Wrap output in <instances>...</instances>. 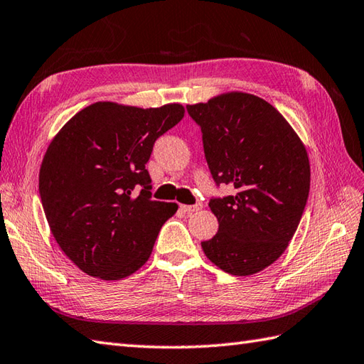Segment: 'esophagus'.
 Instances as JSON below:
<instances>
[{
  "instance_id": "obj_1",
  "label": "esophagus",
  "mask_w": 364,
  "mask_h": 364,
  "mask_svg": "<svg viewBox=\"0 0 364 364\" xmlns=\"http://www.w3.org/2000/svg\"><path fill=\"white\" fill-rule=\"evenodd\" d=\"M180 208L184 213L192 214V213H197L198 210H202V205H200V203H197V205H181Z\"/></svg>"
}]
</instances>
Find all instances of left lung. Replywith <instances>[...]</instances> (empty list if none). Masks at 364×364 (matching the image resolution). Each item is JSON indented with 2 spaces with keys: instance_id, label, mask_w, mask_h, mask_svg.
Returning a JSON list of instances; mask_svg holds the SVG:
<instances>
[{
  "instance_id": "obj_1",
  "label": "left lung",
  "mask_w": 364,
  "mask_h": 364,
  "mask_svg": "<svg viewBox=\"0 0 364 364\" xmlns=\"http://www.w3.org/2000/svg\"><path fill=\"white\" fill-rule=\"evenodd\" d=\"M186 109L202 129L215 184L235 189L210 200L219 230L202 249L231 275L257 274L282 257L304 214L311 175L305 146L272 105L244 92Z\"/></svg>"
}]
</instances>
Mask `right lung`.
<instances>
[{
	"label": "right lung",
	"instance_id": "1",
	"mask_svg": "<svg viewBox=\"0 0 364 364\" xmlns=\"http://www.w3.org/2000/svg\"><path fill=\"white\" fill-rule=\"evenodd\" d=\"M183 117L178 103L142 109L98 102L51 141L38 192L54 239L82 272L122 280L150 258L178 205L151 200L145 164L156 139Z\"/></svg>",
	"mask_w": 364,
	"mask_h": 364
}]
</instances>
